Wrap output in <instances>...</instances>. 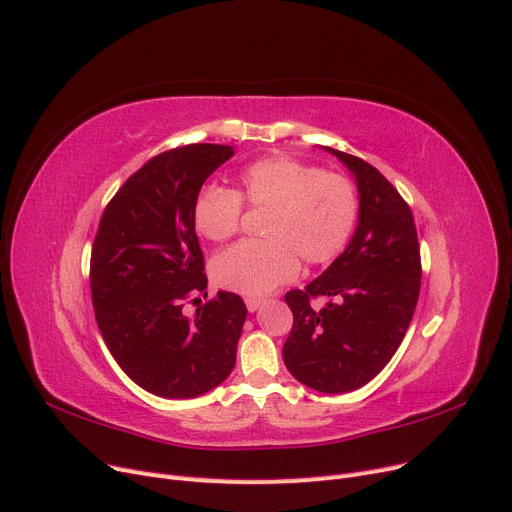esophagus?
I'll return each mask as SVG.
<instances>
[{
    "instance_id": "obj_1",
    "label": "esophagus",
    "mask_w": 512,
    "mask_h": 512,
    "mask_svg": "<svg viewBox=\"0 0 512 512\" xmlns=\"http://www.w3.org/2000/svg\"><path fill=\"white\" fill-rule=\"evenodd\" d=\"M261 307V299H247V309L251 311V314H253V311H257Z\"/></svg>"
}]
</instances>
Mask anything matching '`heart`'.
I'll list each match as a JSON object with an SVG mask.
<instances>
[{
  "label": "heart",
  "mask_w": 512,
  "mask_h": 512,
  "mask_svg": "<svg viewBox=\"0 0 512 512\" xmlns=\"http://www.w3.org/2000/svg\"><path fill=\"white\" fill-rule=\"evenodd\" d=\"M242 203L268 209L265 240L238 242L221 251L211 272L228 291L259 297L299 272V259L320 265L335 259L349 240L358 217V194L347 177L322 173L288 157L251 163L238 177V190L207 186L198 192L192 221L207 240L236 234Z\"/></svg>",
  "instance_id": "heart-1"
}]
</instances>
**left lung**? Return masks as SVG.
Returning a JSON list of instances; mask_svg holds the SVG:
<instances>
[{"label":"left lung","instance_id":"8db88e82","mask_svg":"<svg viewBox=\"0 0 512 512\" xmlns=\"http://www.w3.org/2000/svg\"><path fill=\"white\" fill-rule=\"evenodd\" d=\"M322 150L353 175L358 228L322 276L286 293L295 320L282 358L309 389L349 393L370 383L406 337L420 291V249L412 211L385 175L341 150ZM311 298L325 305L314 308Z\"/></svg>","mask_w":512,"mask_h":512}]
</instances>
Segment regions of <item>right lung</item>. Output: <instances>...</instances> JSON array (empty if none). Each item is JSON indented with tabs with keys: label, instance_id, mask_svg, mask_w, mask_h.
I'll use <instances>...</instances> for the list:
<instances>
[{
	"label": "right lung",
	"instance_id": "1",
	"mask_svg": "<svg viewBox=\"0 0 512 512\" xmlns=\"http://www.w3.org/2000/svg\"><path fill=\"white\" fill-rule=\"evenodd\" d=\"M232 157L224 144L163 152L102 213L90 263L96 322L121 370L152 395H205L236 364L247 320L238 295L219 291L192 320L182 314L184 299L207 288L192 207L207 177Z\"/></svg>",
	"mask_w": 512,
	"mask_h": 512
}]
</instances>
